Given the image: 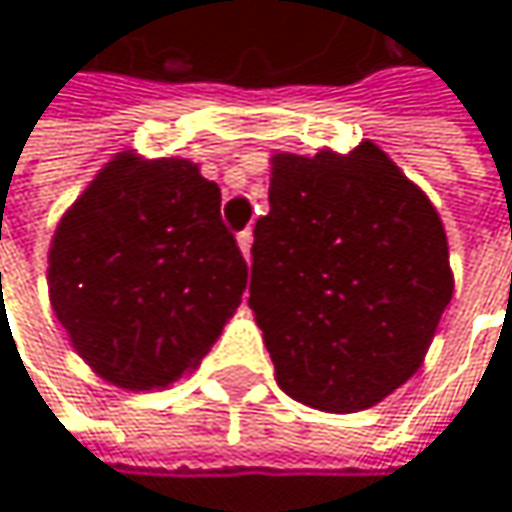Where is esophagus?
Returning a JSON list of instances; mask_svg holds the SVG:
<instances>
[{"label": "esophagus", "mask_w": 512, "mask_h": 512, "mask_svg": "<svg viewBox=\"0 0 512 512\" xmlns=\"http://www.w3.org/2000/svg\"><path fill=\"white\" fill-rule=\"evenodd\" d=\"M252 243H255V234L252 231H243L240 237H237V246H240V252L246 260H252Z\"/></svg>", "instance_id": "1"}]
</instances>
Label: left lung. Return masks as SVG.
<instances>
[{"mask_svg":"<svg viewBox=\"0 0 512 512\" xmlns=\"http://www.w3.org/2000/svg\"><path fill=\"white\" fill-rule=\"evenodd\" d=\"M269 165L249 305L275 382L320 412L370 409L424 364L454 296L445 225L370 139Z\"/></svg>","mask_w":512,"mask_h":512,"instance_id":"8db88e82","label":"left lung"}]
</instances>
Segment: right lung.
Masks as SVG:
<instances>
[{"label":"right lung","instance_id":"1","mask_svg":"<svg viewBox=\"0 0 512 512\" xmlns=\"http://www.w3.org/2000/svg\"><path fill=\"white\" fill-rule=\"evenodd\" d=\"M219 207L198 162L121 151L58 219L52 311L100 379L168 388L216 344L249 278Z\"/></svg>","mask_w":512,"mask_h":512}]
</instances>
